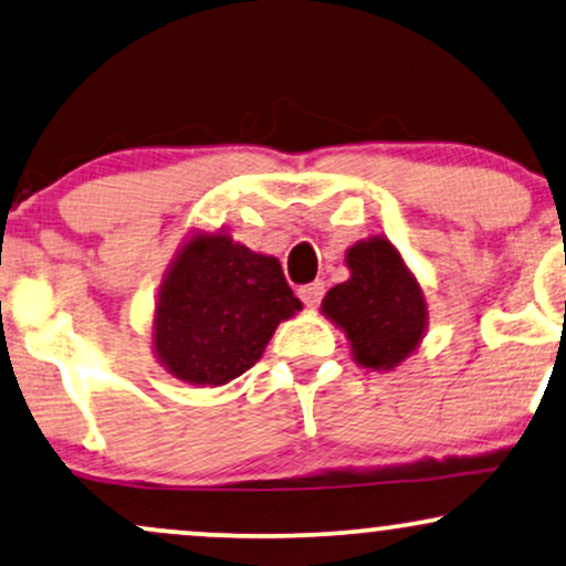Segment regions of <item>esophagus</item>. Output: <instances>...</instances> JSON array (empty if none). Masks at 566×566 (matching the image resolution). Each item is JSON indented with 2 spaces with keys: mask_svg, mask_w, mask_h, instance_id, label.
Returning <instances> with one entry per match:
<instances>
[{
  "mask_svg": "<svg viewBox=\"0 0 566 566\" xmlns=\"http://www.w3.org/2000/svg\"><path fill=\"white\" fill-rule=\"evenodd\" d=\"M297 295H301V301L308 305V308H316V305L322 303V297H324V282L303 284V287L297 290Z\"/></svg>",
  "mask_w": 566,
  "mask_h": 566,
  "instance_id": "1",
  "label": "esophagus"
}]
</instances>
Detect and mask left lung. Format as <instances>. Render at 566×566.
Returning <instances> with one entry per match:
<instances>
[{"label": "left lung", "instance_id": "left-lung-1", "mask_svg": "<svg viewBox=\"0 0 566 566\" xmlns=\"http://www.w3.org/2000/svg\"><path fill=\"white\" fill-rule=\"evenodd\" d=\"M348 265L350 279L326 292L322 308L343 326L360 366L392 369L424 335L427 308L417 279L379 237L353 244Z\"/></svg>", "mask_w": 566, "mask_h": 566}]
</instances>
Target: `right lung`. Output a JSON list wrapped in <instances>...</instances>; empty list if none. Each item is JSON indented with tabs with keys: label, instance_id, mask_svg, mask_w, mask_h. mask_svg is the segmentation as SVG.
<instances>
[{
	"label": "right lung",
	"instance_id": "add662e5",
	"mask_svg": "<svg viewBox=\"0 0 566 566\" xmlns=\"http://www.w3.org/2000/svg\"><path fill=\"white\" fill-rule=\"evenodd\" d=\"M301 311L276 258L227 234L195 237L163 282L155 353L176 379L223 385L255 366L282 318Z\"/></svg>",
	"mask_w": 566,
	"mask_h": 566
}]
</instances>
